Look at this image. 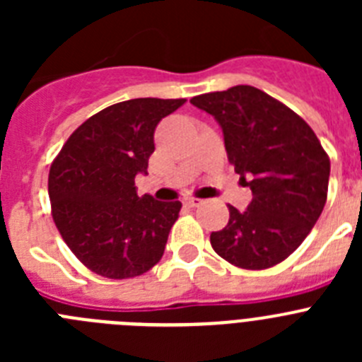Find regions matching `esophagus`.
Wrapping results in <instances>:
<instances>
[{
  "label": "esophagus",
  "mask_w": 362,
  "mask_h": 362,
  "mask_svg": "<svg viewBox=\"0 0 362 362\" xmlns=\"http://www.w3.org/2000/svg\"><path fill=\"white\" fill-rule=\"evenodd\" d=\"M185 206H190V209H196L199 204H203V199H197V197H188V199L183 201Z\"/></svg>",
  "instance_id": "34e87169"
}]
</instances>
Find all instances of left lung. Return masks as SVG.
<instances>
[{
    "instance_id": "left-lung-1",
    "label": "left lung",
    "mask_w": 362,
    "mask_h": 362,
    "mask_svg": "<svg viewBox=\"0 0 362 362\" xmlns=\"http://www.w3.org/2000/svg\"><path fill=\"white\" fill-rule=\"evenodd\" d=\"M216 117L233 170L252 190L245 212L230 206L228 225L210 233L217 255L245 270L276 267L317 223L330 179V158L292 108L250 85L190 99Z\"/></svg>"
}]
</instances>
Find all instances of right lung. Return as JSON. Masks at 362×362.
<instances>
[{
	"instance_id": "add662e5",
	"label": "right lung",
	"mask_w": 362,
	"mask_h": 362,
	"mask_svg": "<svg viewBox=\"0 0 362 362\" xmlns=\"http://www.w3.org/2000/svg\"><path fill=\"white\" fill-rule=\"evenodd\" d=\"M185 99L137 98L110 105L79 124L50 165L52 217L72 254L108 279L148 272L165 252L179 201L139 197L153 130Z\"/></svg>"
}]
</instances>
